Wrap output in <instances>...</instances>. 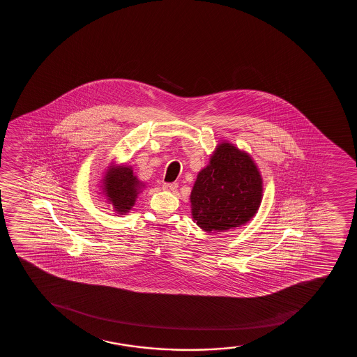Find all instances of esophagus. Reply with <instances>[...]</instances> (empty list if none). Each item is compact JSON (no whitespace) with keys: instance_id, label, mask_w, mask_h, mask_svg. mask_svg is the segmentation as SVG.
I'll use <instances>...</instances> for the list:
<instances>
[{"instance_id":"esophagus-1","label":"esophagus","mask_w":357,"mask_h":357,"mask_svg":"<svg viewBox=\"0 0 357 357\" xmlns=\"http://www.w3.org/2000/svg\"><path fill=\"white\" fill-rule=\"evenodd\" d=\"M177 188V183H163V189L164 190H168V192H172V190H175Z\"/></svg>"}]
</instances>
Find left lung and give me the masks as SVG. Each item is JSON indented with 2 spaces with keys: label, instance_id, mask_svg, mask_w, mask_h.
Segmentation results:
<instances>
[{
  "label": "left lung",
  "instance_id": "obj_1",
  "mask_svg": "<svg viewBox=\"0 0 357 357\" xmlns=\"http://www.w3.org/2000/svg\"><path fill=\"white\" fill-rule=\"evenodd\" d=\"M262 195V176L250 155L218 144L190 193L194 222L206 232L236 229L257 213Z\"/></svg>",
  "mask_w": 357,
  "mask_h": 357
}]
</instances>
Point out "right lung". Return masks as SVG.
<instances>
[{"instance_id": "obj_1", "label": "right lung", "mask_w": 357, "mask_h": 357, "mask_svg": "<svg viewBox=\"0 0 357 357\" xmlns=\"http://www.w3.org/2000/svg\"><path fill=\"white\" fill-rule=\"evenodd\" d=\"M103 193L118 214H126L135 206V199L144 188L131 167L111 165L103 178Z\"/></svg>"}]
</instances>
